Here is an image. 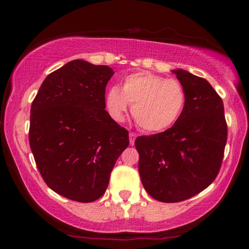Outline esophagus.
Wrapping results in <instances>:
<instances>
[{
	"mask_svg": "<svg viewBox=\"0 0 249 249\" xmlns=\"http://www.w3.org/2000/svg\"><path fill=\"white\" fill-rule=\"evenodd\" d=\"M128 137H130V144L133 145L134 144V141H136V134H134L133 132H130V134H128Z\"/></svg>",
	"mask_w": 249,
	"mask_h": 249,
	"instance_id": "esophagus-1",
	"label": "esophagus"
}]
</instances>
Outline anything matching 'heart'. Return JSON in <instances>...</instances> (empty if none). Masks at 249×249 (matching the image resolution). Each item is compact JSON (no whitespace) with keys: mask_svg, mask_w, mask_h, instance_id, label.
<instances>
[{"mask_svg":"<svg viewBox=\"0 0 249 249\" xmlns=\"http://www.w3.org/2000/svg\"><path fill=\"white\" fill-rule=\"evenodd\" d=\"M130 104L139 127L147 132H160L172 126L181 116L186 91L177 79L136 72L125 77L122 89L113 85L105 95V107L116 122L124 121Z\"/></svg>","mask_w":249,"mask_h":249,"instance_id":"1","label":"heart"}]
</instances>
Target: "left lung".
Listing matches in <instances>:
<instances>
[{"label":"left lung","mask_w":249,"mask_h":249,"mask_svg":"<svg viewBox=\"0 0 249 249\" xmlns=\"http://www.w3.org/2000/svg\"><path fill=\"white\" fill-rule=\"evenodd\" d=\"M186 104L172 127L136 139L144 188L162 202L192 198L218 176L227 142L224 103L205 78L174 70Z\"/></svg>","instance_id":"8db88e82"}]
</instances>
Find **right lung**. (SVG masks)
Segmentation results:
<instances>
[{
    "label": "right lung",
    "instance_id": "1",
    "mask_svg": "<svg viewBox=\"0 0 249 249\" xmlns=\"http://www.w3.org/2000/svg\"><path fill=\"white\" fill-rule=\"evenodd\" d=\"M107 65L75 59L48 75L33 101L29 144L43 180L78 202L99 199L130 144L128 131L105 111Z\"/></svg>",
    "mask_w": 249,
    "mask_h": 249
}]
</instances>
